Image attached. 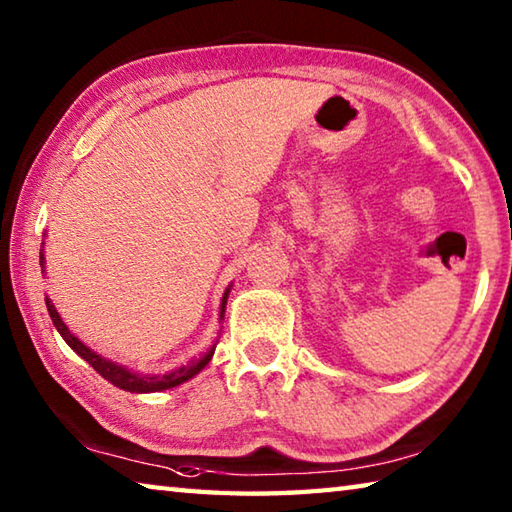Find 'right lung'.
<instances>
[{
  "label": "right lung",
  "mask_w": 512,
  "mask_h": 512,
  "mask_svg": "<svg viewBox=\"0 0 512 512\" xmlns=\"http://www.w3.org/2000/svg\"><path fill=\"white\" fill-rule=\"evenodd\" d=\"M40 266H45V255H42V250H40ZM228 293H230V287L225 289L223 298H221V311H219L221 320H223V314H225V302H228ZM45 302H47V311H49V316H51V323L56 325L58 334L63 336L69 348H72L76 354H79L81 359L88 361L90 366L97 370L103 379H108L112 386L121 388V391H128V393H160V391H169V388H176V386L183 384V381L196 377L198 372H201L207 366V363H210L212 354H214V345H212V348L207 350L201 359L189 361L187 366H180V368H176L173 372H167V375H140V372L128 370L124 366H119V363L103 359L101 354L90 350L88 345L76 339V336L69 332V327L63 323V318L58 316L54 302H51L49 298H45Z\"/></svg>",
  "instance_id": "obj_1"
}]
</instances>
